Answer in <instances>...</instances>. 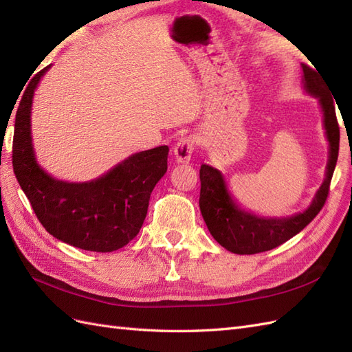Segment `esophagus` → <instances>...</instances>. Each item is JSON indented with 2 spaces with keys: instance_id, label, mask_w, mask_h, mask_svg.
Returning a JSON list of instances; mask_svg holds the SVG:
<instances>
[{
  "instance_id": "esophagus-1",
  "label": "esophagus",
  "mask_w": 352,
  "mask_h": 352,
  "mask_svg": "<svg viewBox=\"0 0 352 352\" xmlns=\"http://www.w3.org/2000/svg\"><path fill=\"white\" fill-rule=\"evenodd\" d=\"M195 138L193 136H183L174 146V156L179 163H189L195 150Z\"/></svg>"
}]
</instances>
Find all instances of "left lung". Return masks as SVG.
<instances>
[{
	"mask_svg": "<svg viewBox=\"0 0 352 352\" xmlns=\"http://www.w3.org/2000/svg\"><path fill=\"white\" fill-rule=\"evenodd\" d=\"M303 67L305 89L320 100L324 129L329 141V162L324 183L318 189L312 204L303 213L291 217H261L249 211L241 210L228 193L223 175L213 166L202 165L199 169L201 195L199 208L207 228L213 239L226 250L239 255H253V253L272 250L292 239L301 230L312 222L320 213L330 192L331 177L336 168L339 156V124L336 118L333 97L325 91V85L318 78L316 72L307 65Z\"/></svg>",
	"mask_w": 352,
	"mask_h": 352,
	"instance_id": "left-lung-1",
	"label": "left lung"
}]
</instances>
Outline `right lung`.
I'll list each match as a JSON object with an SVG mask.
<instances>
[{"mask_svg":"<svg viewBox=\"0 0 352 352\" xmlns=\"http://www.w3.org/2000/svg\"><path fill=\"white\" fill-rule=\"evenodd\" d=\"M51 65L30 80L16 111L13 170L45 230L84 250L112 252L138 235L150 195L168 169V145L136 153L85 183L56 179L38 165L31 138L34 89Z\"/></svg>","mask_w":352,"mask_h":352,"instance_id":"right-lung-1","label":"right lung"}]
</instances>
